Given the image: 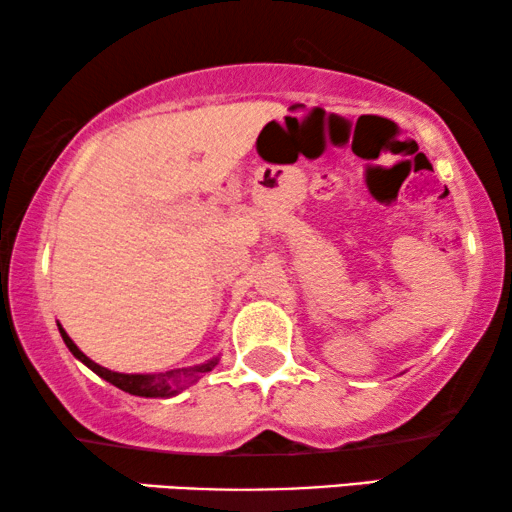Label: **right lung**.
<instances>
[{
    "mask_svg": "<svg viewBox=\"0 0 512 512\" xmlns=\"http://www.w3.org/2000/svg\"><path fill=\"white\" fill-rule=\"evenodd\" d=\"M57 329H60L62 341L67 343L69 352L78 359V362H83L90 371H95L99 378H104L106 383L115 385L118 390L127 392V394H134V397H146V399L148 397L150 399L176 397V394H181L183 390H187V387L197 383L204 373L213 371L220 362V355H218V357L206 359V362H201V364L187 366V369H171L164 373H120V371H111V369H106V366H99L97 362H92L88 355H83V352L78 350V345L71 341L67 331L62 329V325H57Z\"/></svg>",
    "mask_w": 512,
    "mask_h": 512,
    "instance_id": "obj_1",
    "label": "right lung"
}]
</instances>
